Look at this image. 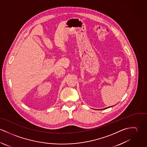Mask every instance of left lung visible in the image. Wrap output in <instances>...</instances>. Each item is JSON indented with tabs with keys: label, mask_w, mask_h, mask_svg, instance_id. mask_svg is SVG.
<instances>
[{
	"label": "left lung",
	"mask_w": 147,
	"mask_h": 147,
	"mask_svg": "<svg viewBox=\"0 0 147 147\" xmlns=\"http://www.w3.org/2000/svg\"><path fill=\"white\" fill-rule=\"evenodd\" d=\"M109 107H106V108H105V109H107V108H109Z\"/></svg>",
	"instance_id": "8db88e82"
}]
</instances>
